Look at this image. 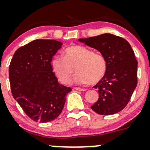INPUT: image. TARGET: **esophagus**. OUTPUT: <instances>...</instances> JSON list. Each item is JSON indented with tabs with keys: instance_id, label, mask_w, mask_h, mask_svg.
<instances>
[{
	"instance_id": "esophagus-1",
	"label": "esophagus",
	"mask_w": 150,
	"mask_h": 150,
	"mask_svg": "<svg viewBox=\"0 0 150 150\" xmlns=\"http://www.w3.org/2000/svg\"><path fill=\"white\" fill-rule=\"evenodd\" d=\"M75 89L76 91H86V89H85V88H78V87H77V88H75Z\"/></svg>"
}]
</instances>
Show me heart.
I'll return each instance as SVG.
<instances>
[{
	"instance_id": "1",
	"label": "heart",
	"mask_w": 150,
	"mask_h": 150,
	"mask_svg": "<svg viewBox=\"0 0 150 150\" xmlns=\"http://www.w3.org/2000/svg\"><path fill=\"white\" fill-rule=\"evenodd\" d=\"M53 70L64 84L71 83L77 71L75 81L78 84H96L103 78L107 68L105 57L88 47L74 45L67 47L63 56H56L52 62Z\"/></svg>"
}]
</instances>
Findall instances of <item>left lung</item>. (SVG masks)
<instances>
[{
  "instance_id": "obj_1",
  "label": "left lung",
  "mask_w": 150,
  "mask_h": 150,
  "mask_svg": "<svg viewBox=\"0 0 150 150\" xmlns=\"http://www.w3.org/2000/svg\"><path fill=\"white\" fill-rule=\"evenodd\" d=\"M80 42L98 50L107 63L106 73L94 88L99 99L91 108L99 115H110L123 110L130 101L137 85V60L126 40L105 33Z\"/></svg>"
}]
</instances>
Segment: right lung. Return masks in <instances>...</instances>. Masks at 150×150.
<instances>
[{
	"instance_id": "obj_1",
	"label": "right lung",
	"mask_w": 150,
	"mask_h": 150,
	"mask_svg": "<svg viewBox=\"0 0 150 150\" xmlns=\"http://www.w3.org/2000/svg\"><path fill=\"white\" fill-rule=\"evenodd\" d=\"M62 43L38 39L15 51L9 65L12 96L33 120L47 122L62 111L72 91L58 83L51 62Z\"/></svg>"
}]
</instances>
